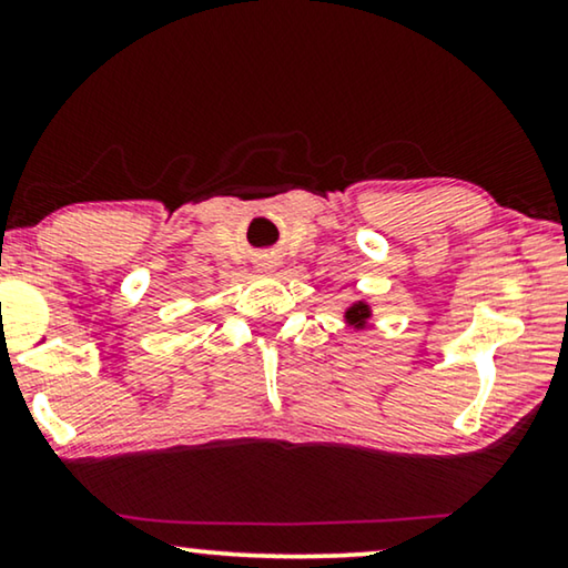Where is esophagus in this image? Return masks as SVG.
<instances>
[{
    "instance_id": "esophagus-1",
    "label": "esophagus",
    "mask_w": 568,
    "mask_h": 568,
    "mask_svg": "<svg viewBox=\"0 0 568 568\" xmlns=\"http://www.w3.org/2000/svg\"><path fill=\"white\" fill-rule=\"evenodd\" d=\"M278 268V261L274 258V255H261L258 261V271H263V274H271V271Z\"/></svg>"
}]
</instances>
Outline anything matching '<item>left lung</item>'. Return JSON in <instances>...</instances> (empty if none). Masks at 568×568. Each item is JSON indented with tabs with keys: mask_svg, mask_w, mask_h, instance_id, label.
I'll list each match as a JSON object with an SVG mask.
<instances>
[{
	"mask_svg": "<svg viewBox=\"0 0 568 568\" xmlns=\"http://www.w3.org/2000/svg\"><path fill=\"white\" fill-rule=\"evenodd\" d=\"M369 321H372V307L364 300H356L344 310V323L348 328L364 331L369 325Z\"/></svg>",
	"mask_w": 568,
	"mask_h": 568,
	"instance_id": "1",
	"label": "left lung"
}]
</instances>
